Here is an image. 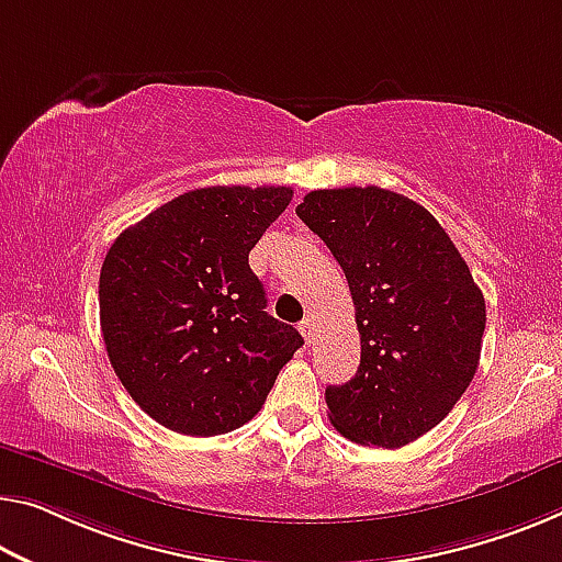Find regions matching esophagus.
<instances>
[{
    "mask_svg": "<svg viewBox=\"0 0 562 562\" xmlns=\"http://www.w3.org/2000/svg\"><path fill=\"white\" fill-rule=\"evenodd\" d=\"M299 331L304 334V341L311 344V336H314V324H311V318H304V322L299 324Z\"/></svg>",
    "mask_w": 562,
    "mask_h": 562,
    "instance_id": "esophagus-1",
    "label": "esophagus"
}]
</instances>
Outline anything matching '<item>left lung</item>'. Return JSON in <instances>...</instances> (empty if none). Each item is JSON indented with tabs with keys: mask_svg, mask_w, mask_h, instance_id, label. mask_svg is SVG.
<instances>
[{
	"mask_svg": "<svg viewBox=\"0 0 562 562\" xmlns=\"http://www.w3.org/2000/svg\"><path fill=\"white\" fill-rule=\"evenodd\" d=\"M296 215L349 281L361 336L357 376L326 386L331 425L396 450L437 427L480 364L485 299L425 205L384 188L311 191Z\"/></svg>",
	"mask_w": 562,
	"mask_h": 562,
	"instance_id": "left-lung-1",
	"label": "left lung"
}]
</instances>
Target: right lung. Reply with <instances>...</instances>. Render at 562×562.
I'll return each instance as SVG.
<instances>
[{
    "label": "right lung",
    "mask_w": 562,
    "mask_h": 562,
    "mask_svg": "<svg viewBox=\"0 0 562 562\" xmlns=\"http://www.w3.org/2000/svg\"><path fill=\"white\" fill-rule=\"evenodd\" d=\"M286 186H213L125 228L100 271L110 364L145 414L178 435L238 429L304 339L266 314L248 254L286 211Z\"/></svg>",
    "instance_id": "add662e5"
}]
</instances>
